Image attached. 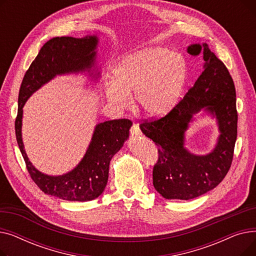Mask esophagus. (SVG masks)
<instances>
[{"mask_svg":"<svg viewBox=\"0 0 256 256\" xmlns=\"http://www.w3.org/2000/svg\"><path fill=\"white\" fill-rule=\"evenodd\" d=\"M130 135L132 136H141L142 132L140 130V128H139V124H134L132 128H130Z\"/></svg>","mask_w":256,"mask_h":256,"instance_id":"1","label":"esophagus"}]
</instances>
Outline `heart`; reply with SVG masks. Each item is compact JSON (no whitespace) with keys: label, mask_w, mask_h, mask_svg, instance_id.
<instances>
[{"label":"heart","mask_w":256,"mask_h":256,"mask_svg":"<svg viewBox=\"0 0 256 256\" xmlns=\"http://www.w3.org/2000/svg\"><path fill=\"white\" fill-rule=\"evenodd\" d=\"M114 82L106 85V98L118 110L132 106V94L148 117L168 113L178 100L186 80L182 54L164 48L136 52L121 60L113 72Z\"/></svg>","instance_id":"heart-1"}]
</instances>
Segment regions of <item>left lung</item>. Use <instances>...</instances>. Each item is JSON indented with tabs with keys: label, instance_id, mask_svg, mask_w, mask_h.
<instances>
[{
	"label": "left lung",
	"instance_id": "1",
	"mask_svg": "<svg viewBox=\"0 0 256 256\" xmlns=\"http://www.w3.org/2000/svg\"><path fill=\"white\" fill-rule=\"evenodd\" d=\"M188 50L192 55L202 50L204 70L169 113L140 124L158 146L152 180L166 199L189 200L216 188L232 166L238 134L236 87L227 67L206 44H193ZM204 107L216 116L222 134L210 154L195 156L183 147V137L192 114Z\"/></svg>",
	"mask_w": 256,
	"mask_h": 256
}]
</instances>
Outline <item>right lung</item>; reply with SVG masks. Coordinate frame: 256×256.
Returning <instances> with one entry per match:
<instances>
[{"mask_svg": "<svg viewBox=\"0 0 256 256\" xmlns=\"http://www.w3.org/2000/svg\"><path fill=\"white\" fill-rule=\"evenodd\" d=\"M98 44L96 36L74 38L70 36L50 39L24 74L18 94L16 135L20 150L31 178L46 194L70 201H88L98 197L109 178L110 160L128 138L132 122L128 119L104 121L96 126L88 150L80 164L60 176L39 172L31 164L22 140V106L32 93L56 74L78 72L91 68Z\"/></svg>", "mask_w": 256, "mask_h": 256, "instance_id": "1", "label": "right lung"}]
</instances>
